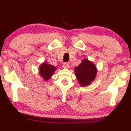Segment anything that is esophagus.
Returning <instances> with one entry per match:
<instances>
[{
    "mask_svg": "<svg viewBox=\"0 0 131 131\" xmlns=\"http://www.w3.org/2000/svg\"><path fill=\"white\" fill-rule=\"evenodd\" d=\"M62 67L64 68V69H68L69 67V64L68 62H65L62 65Z\"/></svg>",
    "mask_w": 131,
    "mask_h": 131,
    "instance_id": "esophagus-1",
    "label": "esophagus"
}]
</instances>
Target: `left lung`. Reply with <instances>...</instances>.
<instances>
[{
  "label": "left lung",
  "instance_id": "obj_1",
  "mask_svg": "<svg viewBox=\"0 0 131 131\" xmlns=\"http://www.w3.org/2000/svg\"><path fill=\"white\" fill-rule=\"evenodd\" d=\"M74 71L80 85L85 86L91 84L95 79L97 70L95 66L92 62L85 59L81 64L74 68Z\"/></svg>",
  "mask_w": 131,
  "mask_h": 131
}]
</instances>
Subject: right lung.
Masks as SVG:
<instances>
[{"label":"right lung","mask_w":131,"mask_h":131,"mask_svg":"<svg viewBox=\"0 0 131 131\" xmlns=\"http://www.w3.org/2000/svg\"><path fill=\"white\" fill-rule=\"evenodd\" d=\"M56 70V68L54 66L49 65L46 62L41 64L39 69V73L45 80H48L53 75V73Z\"/></svg>","instance_id":"obj_1"}]
</instances>
